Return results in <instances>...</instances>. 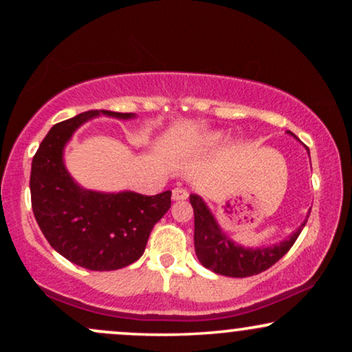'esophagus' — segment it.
<instances>
[{"instance_id": "obj_1", "label": "esophagus", "mask_w": 352, "mask_h": 352, "mask_svg": "<svg viewBox=\"0 0 352 352\" xmlns=\"http://www.w3.org/2000/svg\"><path fill=\"white\" fill-rule=\"evenodd\" d=\"M187 197H189V192L186 189H182V187H176V189H173V194H171V199L175 201H181V200H186Z\"/></svg>"}]
</instances>
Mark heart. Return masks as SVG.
<instances>
[{"label": "heart", "instance_id": "heart-1", "mask_svg": "<svg viewBox=\"0 0 352 352\" xmlns=\"http://www.w3.org/2000/svg\"><path fill=\"white\" fill-rule=\"evenodd\" d=\"M221 139V134L219 133H210V134H204L199 141H197L194 146H192V148L194 151H201V148H206V147H211L214 146L216 142H218Z\"/></svg>", "mask_w": 352, "mask_h": 352}]
</instances>
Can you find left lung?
Wrapping results in <instances>:
<instances>
[{"mask_svg":"<svg viewBox=\"0 0 352 352\" xmlns=\"http://www.w3.org/2000/svg\"><path fill=\"white\" fill-rule=\"evenodd\" d=\"M288 134L298 139L292 131H288ZM189 199L194 208V245L197 258L206 269L226 277H250L274 266L292 248L307 221H302L295 232L280 242L267 247H243L234 242L221 229L210 206L200 195L190 194ZM306 218H309V213Z\"/></svg>","mask_w":352,"mask_h":352,"instance_id":"left-lung-1","label":"left lung"}]
</instances>
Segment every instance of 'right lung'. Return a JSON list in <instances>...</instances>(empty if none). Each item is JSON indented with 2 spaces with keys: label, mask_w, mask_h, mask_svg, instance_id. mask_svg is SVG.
Returning <instances> with one entry per match:
<instances>
[{
  "label": "right lung",
  "mask_w": 352,
  "mask_h": 352,
  "mask_svg": "<svg viewBox=\"0 0 352 352\" xmlns=\"http://www.w3.org/2000/svg\"><path fill=\"white\" fill-rule=\"evenodd\" d=\"M100 115L136 118V113L89 110L54 124L32 162V208L57 253L89 271H115L142 256L153 226L170 210L171 190L152 197L133 190L99 192L72 177L65 146L81 124Z\"/></svg>",
  "instance_id": "add662e5"
}]
</instances>
